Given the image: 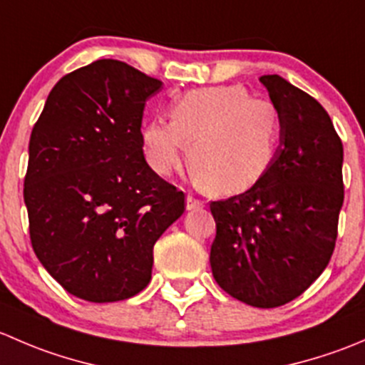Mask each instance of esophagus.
Returning <instances> with one entry per match:
<instances>
[{"mask_svg": "<svg viewBox=\"0 0 365 365\" xmlns=\"http://www.w3.org/2000/svg\"><path fill=\"white\" fill-rule=\"evenodd\" d=\"M185 201H187V210H197L203 206V203H201L200 200H196V197H192V196H187Z\"/></svg>", "mask_w": 365, "mask_h": 365, "instance_id": "34e87169", "label": "esophagus"}]
</instances>
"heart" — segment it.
<instances>
[{
  "mask_svg": "<svg viewBox=\"0 0 365 365\" xmlns=\"http://www.w3.org/2000/svg\"><path fill=\"white\" fill-rule=\"evenodd\" d=\"M281 139V118L268 98L240 84L190 90L171 106V121L155 118L143 128L152 169L171 175L187 152L192 176L217 194L252 189L270 171Z\"/></svg>",
  "mask_w": 365,
  "mask_h": 365,
  "instance_id": "b5f03b06",
  "label": "heart"
}]
</instances>
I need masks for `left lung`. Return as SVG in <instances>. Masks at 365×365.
<instances>
[{
    "label": "left lung",
    "mask_w": 365,
    "mask_h": 365,
    "mask_svg": "<svg viewBox=\"0 0 365 365\" xmlns=\"http://www.w3.org/2000/svg\"><path fill=\"white\" fill-rule=\"evenodd\" d=\"M281 118L270 171L252 189L212 201L217 284L252 307L300 297L332 257L344 185L342 143L316 98L281 76H261Z\"/></svg>",
    "instance_id": "left-lung-1"
}]
</instances>
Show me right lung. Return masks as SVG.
Instances as JSON below:
<instances>
[{
  "instance_id": "1",
  "label": "right lung",
  "mask_w": 365,
  "mask_h": 365,
  "mask_svg": "<svg viewBox=\"0 0 365 365\" xmlns=\"http://www.w3.org/2000/svg\"><path fill=\"white\" fill-rule=\"evenodd\" d=\"M160 88L123 61L97 60L58 81L33 127L29 238L70 295L104 304L143 292L153 245L185 210L143 153V111Z\"/></svg>"
}]
</instances>
